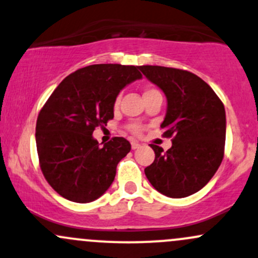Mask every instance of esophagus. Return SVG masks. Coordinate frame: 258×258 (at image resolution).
<instances>
[{
    "instance_id": "obj_1",
    "label": "esophagus",
    "mask_w": 258,
    "mask_h": 258,
    "mask_svg": "<svg viewBox=\"0 0 258 258\" xmlns=\"http://www.w3.org/2000/svg\"><path fill=\"white\" fill-rule=\"evenodd\" d=\"M141 147V144L139 143H137V142H131V148L133 150H136V149H138V148Z\"/></svg>"
}]
</instances>
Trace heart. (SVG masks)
Segmentation results:
<instances>
[{"mask_svg":"<svg viewBox=\"0 0 258 258\" xmlns=\"http://www.w3.org/2000/svg\"><path fill=\"white\" fill-rule=\"evenodd\" d=\"M153 94H160L159 90H156L155 87H152V86H148V87H146L143 90V97L153 96ZM119 100H120V97H116V99H115V105L119 104ZM130 130H131V132L135 133V135H141L142 131H143L142 126L139 125H131L130 126Z\"/></svg>","mask_w":258,"mask_h":258,"instance_id":"b5f03b06","label":"heart"}]
</instances>
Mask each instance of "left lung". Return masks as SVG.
<instances>
[{
  "label": "left lung",
  "mask_w": 258,
  "mask_h": 258,
  "mask_svg": "<svg viewBox=\"0 0 258 258\" xmlns=\"http://www.w3.org/2000/svg\"><path fill=\"white\" fill-rule=\"evenodd\" d=\"M139 70L166 96L167 111L161 128L165 137H172L167 152L150 144L155 160L144 172L161 194L189 197L209 183L223 160L224 105L193 73L159 65H142Z\"/></svg>",
  "instance_id": "1"
}]
</instances>
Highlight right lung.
Returning <instances> with one entry per match:
<instances>
[{"label": "right lung", "instance_id": "obj_1", "mask_svg": "<svg viewBox=\"0 0 258 258\" xmlns=\"http://www.w3.org/2000/svg\"><path fill=\"white\" fill-rule=\"evenodd\" d=\"M141 78L133 65H88L67 76L44 103L35 135L38 161L48 184L65 199L91 203L111 185L131 144L114 137L100 147L92 133L114 117L119 92Z\"/></svg>", "mask_w": 258, "mask_h": 258}]
</instances>
